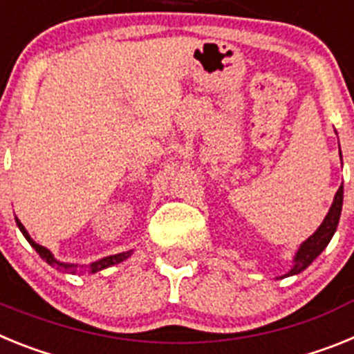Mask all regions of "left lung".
Wrapping results in <instances>:
<instances>
[{
    "label": "left lung",
    "instance_id": "left-lung-1",
    "mask_svg": "<svg viewBox=\"0 0 354 354\" xmlns=\"http://www.w3.org/2000/svg\"><path fill=\"white\" fill-rule=\"evenodd\" d=\"M342 200H344V186L339 187V192L335 193V198H333V204H331L330 212L326 214L324 221L321 223V227L312 234L308 239L299 246L296 257H294V266L292 270L287 273V277L290 274H298L301 273L303 270H306L308 266L314 262V259L317 257L319 253L323 252L328 246L330 239L333 237L337 230V225H339L340 220V211H342Z\"/></svg>",
    "mask_w": 354,
    "mask_h": 354
}]
</instances>
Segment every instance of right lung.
Listing matches in <instances>:
<instances>
[{
    "instance_id": "obj_1",
    "label": "right lung",
    "mask_w": 354,
    "mask_h": 354,
    "mask_svg": "<svg viewBox=\"0 0 354 354\" xmlns=\"http://www.w3.org/2000/svg\"><path fill=\"white\" fill-rule=\"evenodd\" d=\"M15 221H17V227L21 228V232H23V236L26 237L28 243H30V245L37 250V253H39V255H40V257L44 259V261L48 262V264H51V266H58V268H64V270H68V271H71V273H76V271H77L76 266H72V264H64V262H58V261H56V259L53 257V253L49 252L48 248H44V246L37 245L35 241H33V239H31L30 236H28L26 228L23 227V223H21V221H19L17 218H15ZM129 255H131V252L117 253V255H109V257H104V259H101V261L93 262V264H90L88 268H90V271H92V273H95V271H101V270H104V268H109V266L118 264V262L126 261V259L129 257Z\"/></svg>"
}]
</instances>
